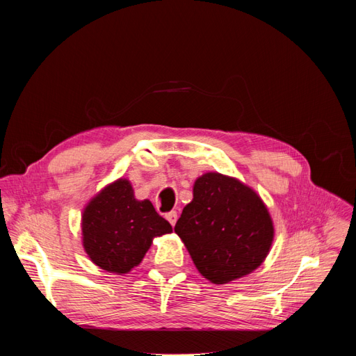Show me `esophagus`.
<instances>
[{"mask_svg": "<svg viewBox=\"0 0 356 356\" xmlns=\"http://www.w3.org/2000/svg\"><path fill=\"white\" fill-rule=\"evenodd\" d=\"M166 220L170 222L172 227H174L175 222H177V220H178V213H177L175 211H170V212H168V213H166Z\"/></svg>", "mask_w": 356, "mask_h": 356, "instance_id": "obj_1", "label": "esophagus"}]
</instances>
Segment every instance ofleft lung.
<instances>
[{
    "label": "left lung",
    "mask_w": 356,
    "mask_h": 356,
    "mask_svg": "<svg viewBox=\"0 0 356 356\" xmlns=\"http://www.w3.org/2000/svg\"><path fill=\"white\" fill-rule=\"evenodd\" d=\"M175 233L199 273L222 285L261 266L275 227L264 202L251 187L208 172L195 181L193 200L182 209Z\"/></svg>",
    "instance_id": "8db88e82"
}]
</instances>
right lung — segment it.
Returning <instances> with one entry per match:
<instances>
[{
  "instance_id": "obj_1",
  "label": "right lung",
  "mask_w": 356,
  "mask_h": 356,
  "mask_svg": "<svg viewBox=\"0 0 356 356\" xmlns=\"http://www.w3.org/2000/svg\"><path fill=\"white\" fill-rule=\"evenodd\" d=\"M172 232L149 200L135 199L132 184L120 178L86 204L81 234L86 254L104 270L124 275L143 261L153 239Z\"/></svg>"
}]
</instances>
